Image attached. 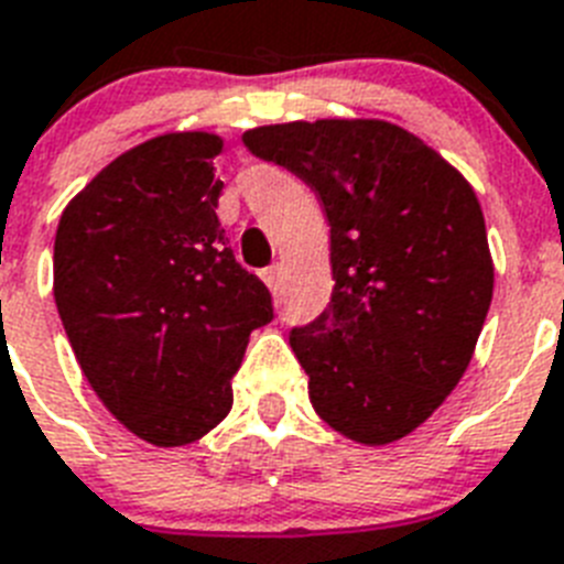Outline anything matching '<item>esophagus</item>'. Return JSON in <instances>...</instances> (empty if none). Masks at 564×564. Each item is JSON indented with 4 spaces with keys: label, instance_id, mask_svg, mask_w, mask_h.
<instances>
[{
    "label": "esophagus",
    "instance_id": "34e87169",
    "mask_svg": "<svg viewBox=\"0 0 564 564\" xmlns=\"http://www.w3.org/2000/svg\"><path fill=\"white\" fill-rule=\"evenodd\" d=\"M262 279H264V285H268L273 293H276L279 291V264H271V268H264Z\"/></svg>",
    "mask_w": 564,
    "mask_h": 564
}]
</instances>
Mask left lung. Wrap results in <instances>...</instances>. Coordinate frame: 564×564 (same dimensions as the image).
<instances>
[{
    "label": "left lung",
    "instance_id": "8db88e82",
    "mask_svg": "<svg viewBox=\"0 0 564 564\" xmlns=\"http://www.w3.org/2000/svg\"><path fill=\"white\" fill-rule=\"evenodd\" d=\"M241 141L305 181L332 225V302L288 337L316 415L360 444L403 438L458 386L490 311L476 193L386 120L259 126Z\"/></svg>",
    "mask_w": 564,
    "mask_h": 564
}]
</instances>
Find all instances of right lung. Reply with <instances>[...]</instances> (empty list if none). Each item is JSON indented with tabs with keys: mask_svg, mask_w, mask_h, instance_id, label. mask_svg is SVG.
<instances>
[{
	"mask_svg": "<svg viewBox=\"0 0 564 564\" xmlns=\"http://www.w3.org/2000/svg\"><path fill=\"white\" fill-rule=\"evenodd\" d=\"M221 138L161 134L115 158L65 213L54 300L83 375L111 415L155 446L225 421L271 291L227 248L216 216Z\"/></svg>",
	"mask_w": 564,
	"mask_h": 564,
	"instance_id": "obj_1",
	"label": "right lung"
}]
</instances>
